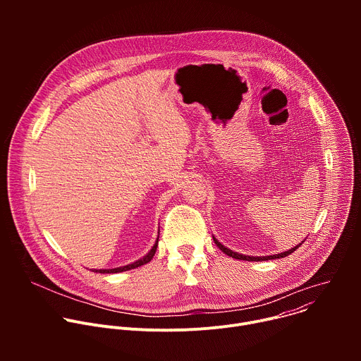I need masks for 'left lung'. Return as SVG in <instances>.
<instances>
[{
    "label": "left lung",
    "instance_id": "8db88e82",
    "mask_svg": "<svg viewBox=\"0 0 361 361\" xmlns=\"http://www.w3.org/2000/svg\"><path fill=\"white\" fill-rule=\"evenodd\" d=\"M213 240H214V243H216V245L224 252V254H227V255H230V257H233V259H237V260H245V262H266V260H274V259H283V257H287L288 254H291V252H294L304 241H301L298 245H294L293 248H290V250H287V251H283V252H279V254H271V255H247V254H240V252H235V251H233V250H230V248H227L226 245H223L214 235H213ZM305 240V238H304Z\"/></svg>",
    "mask_w": 361,
    "mask_h": 361
}]
</instances>
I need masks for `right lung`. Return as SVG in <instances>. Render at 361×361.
Segmentation results:
<instances>
[{
    "label": "right lung",
    "mask_w": 361,
    "mask_h": 361,
    "mask_svg": "<svg viewBox=\"0 0 361 361\" xmlns=\"http://www.w3.org/2000/svg\"><path fill=\"white\" fill-rule=\"evenodd\" d=\"M159 237H160V230H159ZM159 237H157V241L154 243V245L151 247V250L144 255V257H141V259H138V260H135L134 263H130V264H127V266H121V267H116V269H101V270H97V269H94L92 271H95V273H101V274H111V273H123V271H128V270H133V269H137V267H140V266H144V264H147V263H149L151 262V259L154 257V254H156V251H157V245H159Z\"/></svg>",
    "instance_id": "add662e5"
}]
</instances>
